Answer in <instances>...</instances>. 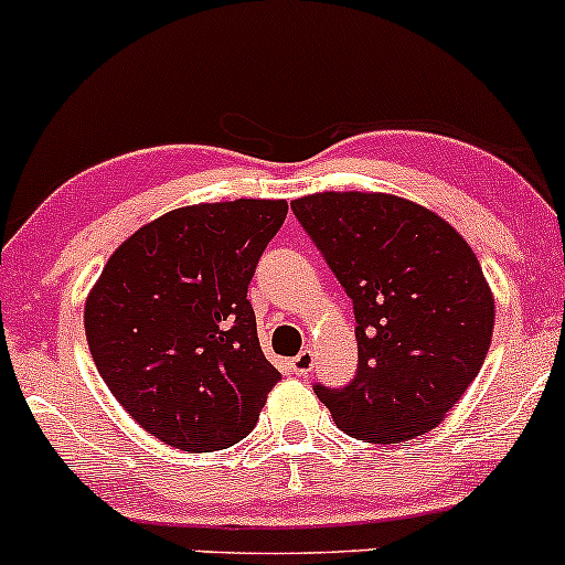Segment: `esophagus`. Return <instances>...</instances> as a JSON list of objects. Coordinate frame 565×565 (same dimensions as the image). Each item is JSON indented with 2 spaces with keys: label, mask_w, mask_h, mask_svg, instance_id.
<instances>
[{
  "label": "esophagus",
  "mask_w": 565,
  "mask_h": 565,
  "mask_svg": "<svg viewBox=\"0 0 565 565\" xmlns=\"http://www.w3.org/2000/svg\"><path fill=\"white\" fill-rule=\"evenodd\" d=\"M313 364H316V359H313V350H310V348L300 350V353H297L295 359L289 361L291 372H295V374H300V377H308V374L313 372Z\"/></svg>",
  "instance_id": "obj_1"
}]
</instances>
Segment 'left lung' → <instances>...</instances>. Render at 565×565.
Returning <instances> with one entry per match:
<instances>
[{"instance_id":"obj_1","label":"left lung","mask_w":565,"mask_h":565,"mask_svg":"<svg viewBox=\"0 0 565 565\" xmlns=\"http://www.w3.org/2000/svg\"><path fill=\"white\" fill-rule=\"evenodd\" d=\"M291 212L353 300L359 372L345 387L313 385L337 427L366 444L438 427L478 377L494 329L468 242L391 193H313Z\"/></svg>"}]
</instances>
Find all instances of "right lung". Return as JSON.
Returning a JSON list of instances; mask_svg holds the SVG:
<instances>
[{
  "label": "right lung",
  "mask_w": 565,
  "mask_h": 565,
  "mask_svg": "<svg viewBox=\"0 0 565 565\" xmlns=\"http://www.w3.org/2000/svg\"><path fill=\"white\" fill-rule=\"evenodd\" d=\"M287 201L172 210L106 263L84 305L93 361L142 430L180 451H220L257 425L281 380L246 300Z\"/></svg>",
  "instance_id": "obj_1"
}]
</instances>
